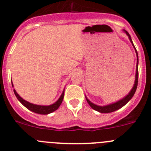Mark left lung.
I'll return each mask as SVG.
<instances>
[{"label": "left lung", "instance_id": "1", "mask_svg": "<svg viewBox=\"0 0 151 151\" xmlns=\"http://www.w3.org/2000/svg\"><path fill=\"white\" fill-rule=\"evenodd\" d=\"M123 30H124V33L128 36V38H129V41H130V42L132 43V45H133V47H134L135 51H136V56H137L136 77H135L134 85H133V87L132 88V89L130 90V91L129 92V94H128L127 95H126L124 98H122V99H121L120 101H117V102L113 103V104H109V105L98 106V105H96V104L91 103V101H90L89 100H88V98L86 97L87 102H88V104H89L90 106H91L93 109H95V110L98 111V112H101V113H109V112H114V111H116V110H118V109H121L122 107H123L124 106L126 105V104H127L129 101H130L131 98H133V95H134V94H135V92H136V88H137L138 77H139V69H138V65H139V56H138L137 50H136V47H135L134 45H133V41H132V39H131V37H130V36H129V34L128 33L127 31L125 30V29H123Z\"/></svg>", "mask_w": 151, "mask_h": 151}]
</instances>
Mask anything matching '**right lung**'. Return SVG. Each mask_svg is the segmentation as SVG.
<instances>
[{
  "instance_id": "right-lung-1",
  "label": "right lung",
  "mask_w": 151,
  "mask_h": 151,
  "mask_svg": "<svg viewBox=\"0 0 151 151\" xmlns=\"http://www.w3.org/2000/svg\"><path fill=\"white\" fill-rule=\"evenodd\" d=\"M12 87H13V84H12ZM13 91H14V93H15V96H16L17 99L20 101V102L22 103V104H23L25 107L27 108L29 110L32 111V112H36V113H38V114H41V115H47V114L51 113V112H54V111H56V109H58V108L60 107V106L61 105L62 102H63V98H64V92H65V90H63L61 96L60 97V98H59V99L57 100L54 104L49 106H42V105H36V104H31V103L25 101V100H24L22 97L19 96V95L16 92V91H15V89H14Z\"/></svg>"
}]
</instances>
